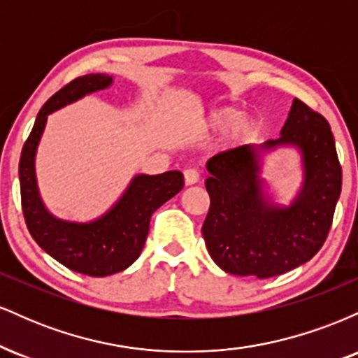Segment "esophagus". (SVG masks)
I'll use <instances>...</instances> for the list:
<instances>
[{
    "mask_svg": "<svg viewBox=\"0 0 358 358\" xmlns=\"http://www.w3.org/2000/svg\"><path fill=\"white\" fill-rule=\"evenodd\" d=\"M183 178H185V185L190 187V185H195L199 182V173H196V170H193V168H188V170L183 171Z\"/></svg>",
    "mask_w": 358,
    "mask_h": 358,
    "instance_id": "1",
    "label": "esophagus"
}]
</instances>
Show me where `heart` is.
<instances>
[{
	"label": "heart",
	"mask_w": 358,
	"mask_h": 358,
	"mask_svg": "<svg viewBox=\"0 0 358 358\" xmlns=\"http://www.w3.org/2000/svg\"><path fill=\"white\" fill-rule=\"evenodd\" d=\"M231 126L229 129V139L232 143H242L245 139H249L256 131V122L254 119L248 116L241 117V110L237 108H231V106H225V108H219L212 110L208 114L207 121H205V129L217 133V131H224Z\"/></svg>",
	"instance_id": "heart-1"
}]
</instances>
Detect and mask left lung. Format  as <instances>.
Wrapping results in <instances>:
<instances>
[{
  "mask_svg": "<svg viewBox=\"0 0 358 358\" xmlns=\"http://www.w3.org/2000/svg\"><path fill=\"white\" fill-rule=\"evenodd\" d=\"M278 147H296L302 155L303 183L289 206L274 204L260 176L264 153ZM207 171L210 208L202 234L222 271L273 278L322 249L342 192V166L330 124L305 102L293 101L278 139L212 156Z\"/></svg>",
  "mask_w": 358,
  "mask_h": 358,
  "instance_id": "left-lung-1",
  "label": "left lung"
}]
</instances>
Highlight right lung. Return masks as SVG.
<instances>
[{"instance_id": "obj_1", "label": "right lung", "mask_w": 358, "mask_h": 358, "mask_svg": "<svg viewBox=\"0 0 358 358\" xmlns=\"http://www.w3.org/2000/svg\"><path fill=\"white\" fill-rule=\"evenodd\" d=\"M113 77L89 73L77 77L43 104L20 158V190L27 227L36 244L65 268L87 276H110L129 268L141 254L150 220L183 188L182 171L136 175L104 215L90 222L64 220L48 212L38 192L35 156L52 113L84 96L108 89Z\"/></svg>"}]
</instances>
